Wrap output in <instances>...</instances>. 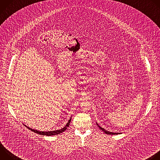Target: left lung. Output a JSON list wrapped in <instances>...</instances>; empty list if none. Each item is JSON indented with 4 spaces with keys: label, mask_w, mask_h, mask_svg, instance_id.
I'll return each mask as SVG.
<instances>
[{
    "label": "left lung",
    "mask_w": 160,
    "mask_h": 160,
    "mask_svg": "<svg viewBox=\"0 0 160 160\" xmlns=\"http://www.w3.org/2000/svg\"><path fill=\"white\" fill-rule=\"evenodd\" d=\"M97 125H98V127H99V128L100 129H101L104 133H106V134H109V135H115V134H118V133H112V132H109V131H107V130H104L103 128H102V127H101L98 123H97Z\"/></svg>",
    "instance_id": "8db88e82"
}]
</instances>
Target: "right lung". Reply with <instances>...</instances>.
<instances>
[{
  "mask_svg": "<svg viewBox=\"0 0 160 160\" xmlns=\"http://www.w3.org/2000/svg\"><path fill=\"white\" fill-rule=\"evenodd\" d=\"M71 118L69 120V121H68V122L67 123V124L66 125V126L64 127H63L62 128L60 129V130H54V131H50V132H41V131H38V130H34V129H32L31 128H29L28 127H27V125H25V126L28 128V129L31 130L32 132H35V133H37L38 134H40V135H47V136H50V135H58L59 133H62L63 132H64L67 128L69 127L70 125V123L71 122ZM24 125V124H23Z\"/></svg>",
  "mask_w": 160,
  "mask_h": 160,
  "instance_id": "add662e5",
  "label": "right lung"
}]
</instances>
